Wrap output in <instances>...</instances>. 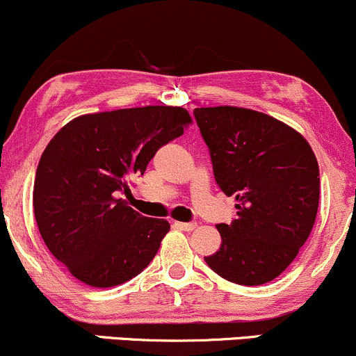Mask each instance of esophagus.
I'll use <instances>...</instances> for the list:
<instances>
[{"instance_id":"obj_1","label":"esophagus","mask_w":356,"mask_h":356,"mask_svg":"<svg viewBox=\"0 0 356 356\" xmlns=\"http://www.w3.org/2000/svg\"><path fill=\"white\" fill-rule=\"evenodd\" d=\"M175 226H177L179 229H184V232H193L194 228H196V222H182V221H175Z\"/></svg>"}]
</instances>
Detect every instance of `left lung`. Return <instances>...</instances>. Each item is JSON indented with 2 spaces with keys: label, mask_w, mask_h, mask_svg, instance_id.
Segmentation results:
<instances>
[{
  "label": "left lung",
  "mask_w": 356,
  "mask_h": 356,
  "mask_svg": "<svg viewBox=\"0 0 356 356\" xmlns=\"http://www.w3.org/2000/svg\"><path fill=\"white\" fill-rule=\"evenodd\" d=\"M214 177L235 196L238 218L218 225L221 247L204 257L218 275L240 286L279 277L314 226L319 167L307 140L265 113L238 106L194 109Z\"/></svg>",
  "instance_id": "obj_1"
}]
</instances>
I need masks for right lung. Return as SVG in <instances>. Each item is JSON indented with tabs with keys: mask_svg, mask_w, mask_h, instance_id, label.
<instances>
[{
	"mask_svg": "<svg viewBox=\"0 0 356 356\" xmlns=\"http://www.w3.org/2000/svg\"><path fill=\"white\" fill-rule=\"evenodd\" d=\"M191 123L181 106L124 108L77 116L54 135L35 174L33 213L47 248L77 280L115 287L154 260L169 221L142 216L116 193Z\"/></svg>",
	"mask_w": 356,
	"mask_h": 356,
	"instance_id": "add662e5",
	"label": "right lung"
}]
</instances>
